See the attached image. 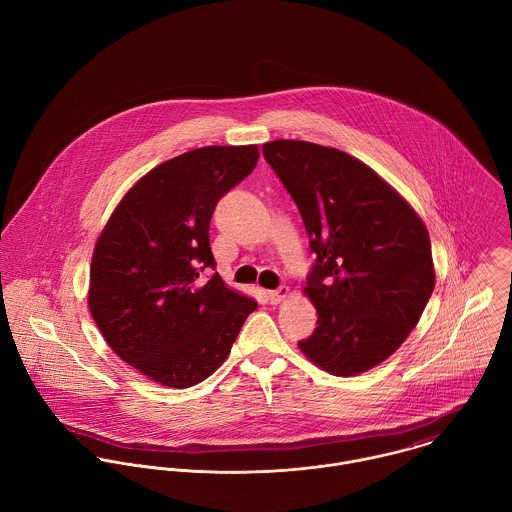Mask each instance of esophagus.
Returning a JSON list of instances; mask_svg holds the SVG:
<instances>
[{"mask_svg": "<svg viewBox=\"0 0 512 512\" xmlns=\"http://www.w3.org/2000/svg\"><path fill=\"white\" fill-rule=\"evenodd\" d=\"M289 295V287H279L277 291H269L267 299L271 305H279L281 301H285V297Z\"/></svg>", "mask_w": 512, "mask_h": 512, "instance_id": "1", "label": "esophagus"}]
</instances>
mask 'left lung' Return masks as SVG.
Instances as JSON below:
<instances>
[{"label": "left lung", "instance_id": "1", "mask_svg": "<svg viewBox=\"0 0 512 512\" xmlns=\"http://www.w3.org/2000/svg\"><path fill=\"white\" fill-rule=\"evenodd\" d=\"M263 156L316 253L305 293L318 320L299 348L334 376L362 374L402 346L433 293L429 233L392 186L346 152L275 140Z\"/></svg>", "mask_w": 512, "mask_h": 512}]
</instances>
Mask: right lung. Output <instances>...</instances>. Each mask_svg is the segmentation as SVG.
I'll return each instance as SVG.
<instances>
[{"instance_id":"1","label":"right lung","mask_w":512,"mask_h":512,"mask_svg":"<svg viewBox=\"0 0 512 512\" xmlns=\"http://www.w3.org/2000/svg\"><path fill=\"white\" fill-rule=\"evenodd\" d=\"M259 160L253 146H204L140 178L95 245L89 308L126 364L190 388L211 376L257 303L221 281L209 247L217 202Z\"/></svg>"}]
</instances>
